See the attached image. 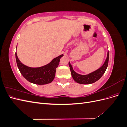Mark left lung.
Here are the masks:
<instances>
[{
	"instance_id": "8db88e82",
	"label": "left lung",
	"mask_w": 127,
	"mask_h": 127,
	"mask_svg": "<svg viewBox=\"0 0 127 127\" xmlns=\"http://www.w3.org/2000/svg\"><path fill=\"white\" fill-rule=\"evenodd\" d=\"M109 58V53L108 51L105 62L100 68L97 69V70L90 73V74L84 75L79 74L75 71L73 69L71 64L69 61V66L70 67L71 76L73 79L76 82L81 84H90L97 81L98 80L101 78V77L104 74L105 71H106L107 66H108Z\"/></svg>"
}]
</instances>
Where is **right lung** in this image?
Wrapping results in <instances>:
<instances>
[{"instance_id":"add662e5","label":"right lung","mask_w":127,"mask_h":127,"mask_svg":"<svg viewBox=\"0 0 127 127\" xmlns=\"http://www.w3.org/2000/svg\"><path fill=\"white\" fill-rule=\"evenodd\" d=\"M15 56L19 70L27 80L37 85H45L51 83L54 79L56 71V69L58 66L60 59L64 56V55H61L53 59L51 62L47 64L36 68L30 67L22 64L18 59L16 51Z\"/></svg>"}]
</instances>
